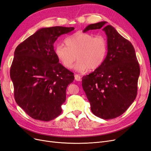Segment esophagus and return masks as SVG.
Wrapping results in <instances>:
<instances>
[{
	"label": "esophagus",
	"instance_id": "esophagus-1",
	"mask_svg": "<svg viewBox=\"0 0 151 151\" xmlns=\"http://www.w3.org/2000/svg\"><path fill=\"white\" fill-rule=\"evenodd\" d=\"M75 77V80L77 81H81L82 79H81V77L80 76H79L78 74H76L74 76Z\"/></svg>",
	"mask_w": 151,
	"mask_h": 151
}]
</instances>
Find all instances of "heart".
I'll return each mask as SVG.
<instances>
[{
    "label": "heart",
    "mask_w": 151,
    "mask_h": 151,
    "mask_svg": "<svg viewBox=\"0 0 151 151\" xmlns=\"http://www.w3.org/2000/svg\"><path fill=\"white\" fill-rule=\"evenodd\" d=\"M65 44L66 46L60 44L55 47L56 57L67 69L72 68L77 58L75 69L81 72L99 67L107 52V43L104 37L82 31L66 38Z\"/></svg>",
    "instance_id": "b5f03b06"
}]
</instances>
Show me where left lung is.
Masks as SVG:
<instances>
[{
    "label": "left lung",
    "mask_w": 151,
    "mask_h": 151,
    "mask_svg": "<svg viewBox=\"0 0 151 151\" xmlns=\"http://www.w3.org/2000/svg\"><path fill=\"white\" fill-rule=\"evenodd\" d=\"M106 24H90L83 30L102 28L107 36V53L99 67L82 77V86L92 113L111 119L122 115L136 99L140 68L132 44Z\"/></svg>",
    "instance_id": "8db88e82"
}]
</instances>
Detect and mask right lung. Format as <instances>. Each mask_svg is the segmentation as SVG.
Listing matches in <instances>:
<instances>
[{"mask_svg":"<svg viewBox=\"0 0 151 151\" xmlns=\"http://www.w3.org/2000/svg\"><path fill=\"white\" fill-rule=\"evenodd\" d=\"M74 30L60 26L40 29L15 50L10 70L15 100L36 120L49 121L62 112L67 87L74 76L59 62L54 44Z\"/></svg>","mask_w":151,"mask_h":151,"instance_id":"1","label":"right lung"}]
</instances>
